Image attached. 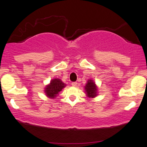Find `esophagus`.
<instances>
[{"instance_id":"34e87169","label":"esophagus","mask_w":147,"mask_h":147,"mask_svg":"<svg viewBox=\"0 0 147 147\" xmlns=\"http://www.w3.org/2000/svg\"><path fill=\"white\" fill-rule=\"evenodd\" d=\"M72 86H74V87L77 86V82H72Z\"/></svg>"}]
</instances>
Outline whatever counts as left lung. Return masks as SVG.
Masks as SVG:
<instances>
[{
	"label": "left lung",
	"instance_id": "left-lung-1",
	"mask_svg": "<svg viewBox=\"0 0 147 147\" xmlns=\"http://www.w3.org/2000/svg\"><path fill=\"white\" fill-rule=\"evenodd\" d=\"M84 90L86 95L90 98H94L98 95V87L96 85L95 82L91 79H88L87 83L84 86Z\"/></svg>",
	"mask_w": 147,
	"mask_h": 147
}]
</instances>
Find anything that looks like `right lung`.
<instances>
[{"label": "right lung", "mask_w": 147, "mask_h": 147, "mask_svg": "<svg viewBox=\"0 0 147 147\" xmlns=\"http://www.w3.org/2000/svg\"><path fill=\"white\" fill-rule=\"evenodd\" d=\"M65 86L66 84H64L60 79L55 78L50 81V84L46 85L44 89V92L48 98L55 99L59 95V92Z\"/></svg>", "instance_id": "obj_1"}]
</instances>
